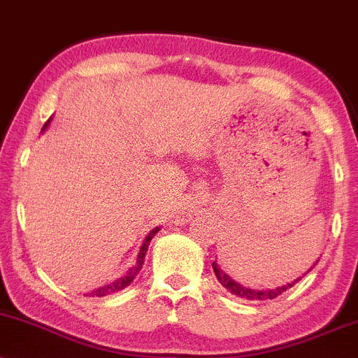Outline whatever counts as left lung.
I'll return each mask as SVG.
<instances>
[{
    "instance_id": "obj_1",
    "label": "left lung",
    "mask_w": 358,
    "mask_h": 358,
    "mask_svg": "<svg viewBox=\"0 0 358 358\" xmlns=\"http://www.w3.org/2000/svg\"><path fill=\"white\" fill-rule=\"evenodd\" d=\"M315 264H316V262H315ZM212 268H213V273H215L217 279H219V282L225 287V289L231 291L232 294H236V296H239L242 299H249V301H264V299H274L276 296H279V294L285 293L286 289L293 287L299 281V279H301V278H298V279H294V281H291L289 285H285L281 287H274V289L259 291V289H250V287L241 286L239 282L234 281V279L229 276V274H225L224 271L219 268V264H217L215 261L212 262ZM311 269H313V268H311ZM311 269H308L306 273H310Z\"/></svg>"
}]
</instances>
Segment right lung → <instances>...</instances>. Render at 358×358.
<instances>
[{"mask_svg": "<svg viewBox=\"0 0 358 358\" xmlns=\"http://www.w3.org/2000/svg\"><path fill=\"white\" fill-rule=\"evenodd\" d=\"M158 231H159V227H156V229H153V231H151V232L148 234V236H146V239H145V242H143L141 249H139V254H138V266H136V268H134V269H129V273H127L124 278H119V279H116V281H114L113 285H108V286L97 287L96 291H92V293H90V296H106V294H109V293H116V291H119V289H124V287H126L127 285H131V281H133V278L136 276L138 271L141 269L143 261H145V256H146L148 245H150L151 239H153L155 234L158 232Z\"/></svg>", "mask_w": 358, "mask_h": 358, "instance_id": "obj_1", "label": "right lung"}]
</instances>
